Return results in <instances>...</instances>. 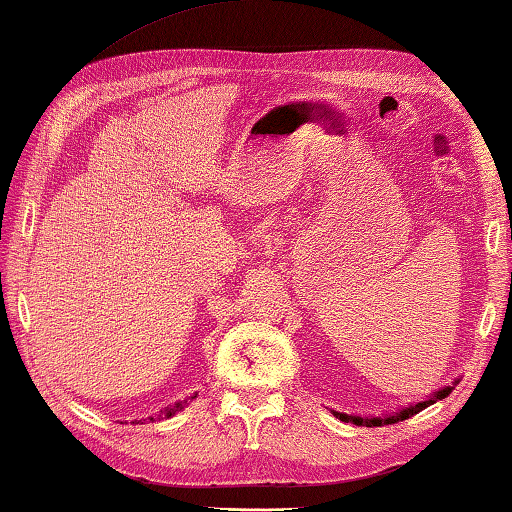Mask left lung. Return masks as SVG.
Listing matches in <instances>:
<instances>
[{"label":"left lung","instance_id":"left-lung-1","mask_svg":"<svg viewBox=\"0 0 512 512\" xmlns=\"http://www.w3.org/2000/svg\"><path fill=\"white\" fill-rule=\"evenodd\" d=\"M455 383H458V380H455ZM453 383V385H455ZM451 385H447V387H442V389H438V391H433L431 396H427L424 400H420V402H416V405H409V407H400L398 411H394V413H385V416H352V413H343V411H334L332 409V413L339 420H343V422H352V424H356V427H385V424H394V422H400V420H407V418H411V416H416L418 411H422V409H427L429 405H433V402L436 400H442V398H447L449 394H451Z\"/></svg>","mask_w":512,"mask_h":512}]
</instances>
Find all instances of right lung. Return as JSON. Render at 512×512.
Returning <instances> with one entry per match:
<instances>
[{
    "label": "right lung",
    "mask_w": 512,
    "mask_h": 512,
    "mask_svg": "<svg viewBox=\"0 0 512 512\" xmlns=\"http://www.w3.org/2000/svg\"><path fill=\"white\" fill-rule=\"evenodd\" d=\"M193 398H198V391H195V394H193V396H187V398H184V400H178V402H173V405L165 407V409H162L160 413H156V416H149V418H143V420H147V422H156V420H160L162 416H165V418H171V416H176V413H178V411H182L184 407H187V405H189V402H191ZM143 420H134V422H143Z\"/></svg>",
    "instance_id": "obj_1"
}]
</instances>
